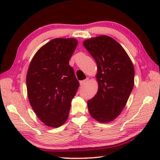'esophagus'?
Segmentation results:
<instances>
[{"label": "esophagus", "mask_w": 160, "mask_h": 160, "mask_svg": "<svg viewBox=\"0 0 160 160\" xmlns=\"http://www.w3.org/2000/svg\"><path fill=\"white\" fill-rule=\"evenodd\" d=\"M88 80H89V79H86V80H82V81H80V86L81 87H83V86H85V84L88 82Z\"/></svg>", "instance_id": "34e87169"}]
</instances>
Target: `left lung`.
I'll return each mask as SVG.
<instances>
[{"label": "left lung", "mask_w": 160, "mask_h": 160, "mask_svg": "<svg viewBox=\"0 0 160 160\" xmlns=\"http://www.w3.org/2000/svg\"><path fill=\"white\" fill-rule=\"evenodd\" d=\"M83 45L97 66L98 91L88 101L89 112L99 122H110L122 112L133 88V64L124 48L109 36L85 40Z\"/></svg>", "instance_id": "8db88e82"}]
</instances>
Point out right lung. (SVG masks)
<instances>
[{
	"label": "right lung",
	"instance_id": "1",
	"mask_svg": "<svg viewBox=\"0 0 160 160\" xmlns=\"http://www.w3.org/2000/svg\"><path fill=\"white\" fill-rule=\"evenodd\" d=\"M78 45L72 38H56L38 50L29 64L26 83L30 105L45 125L58 128L68 117L80 83L69 60Z\"/></svg>",
	"mask_w": 160,
	"mask_h": 160
}]
</instances>
